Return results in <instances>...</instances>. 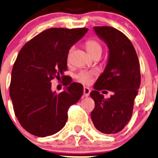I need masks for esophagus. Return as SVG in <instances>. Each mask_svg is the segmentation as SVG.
Listing matches in <instances>:
<instances>
[{
    "label": "esophagus",
    "instance_id": "esophagus-1",
    "mask_svg": "<svg viewBox=\"0 0 158 158\" xmlns=\"http://www.w3.org/2000/svg\"><path fill=\"white\" fill-rule=\"evenodd\" d=\"M91 90L88 87H84L83 89V95L85 97H88L90 94Z\"/></svg>",
    "mask_w": 158,
    "mask_h": 158
}]
</instances>
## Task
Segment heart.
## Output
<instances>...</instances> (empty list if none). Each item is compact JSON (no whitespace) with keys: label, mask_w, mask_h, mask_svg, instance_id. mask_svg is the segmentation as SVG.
I'll use <instances>...</instances> for the list:
<instances>
[{"label":"heart","mask_w":158,"mask_h":158,"mask_svg":"<svg viewBox=\"0 0 158 158\" xmlns=\"http://www.w3.org/2000/svg\"><path fill=\"white\" fill-rule=\"evenodd\" d=\"M85 48L90 55H92V54L97 52L101 53V50H102L101 49V44H99L97 41H95V40H89L88 41H86ZM70 52L71 50L69 52V56ZM69 56H68V57H69ZM92 76L93 73H92L86 72V71H82V72L79 73L76 75V77L79 82H82V83L84 84H89L92 82Z\"/></svg>","instance_id":"obj_1"}]
</instances>
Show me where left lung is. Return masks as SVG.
<instances>
[{"label": "left lung", "instance_id": "obj_1", "mask_svg": "<svg viewBox=\"0 0 158 158\" xmlns=\"http://www.w3.org/2000/svg\"><path fill=\"white\" fill-rule=\"evenodd\" d=\"M94 31L108 48V59L91 92L94 109L91 118L98 130L104 134L120 132L130 120L134 100L140 87V65L135 50L127 36L110 26H94ZM103 89L114 94L104 99L99 93Z\"/></svg>", "mask_w": 158, "mask_h": 158}]
</instances>
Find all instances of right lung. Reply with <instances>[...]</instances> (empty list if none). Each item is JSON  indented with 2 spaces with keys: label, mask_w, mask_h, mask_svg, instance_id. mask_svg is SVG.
Wrapping results in <instances>:
<instances>
[{
  "label": "right lung",
  "mask_w": 158,
  "mask_h": 158,
  "mask_svg": "<svg viewBox=\"0 0 158 158\" xmlns=\"http://www.w3.org/2000/svg\"><path fill=\"white\" fill-rule=\"evenodd\" d=\"M87 28H51L31 39L13 64L10 95L19 123L39 137L52 135L65 126L67 110L82 97L83 86L67 79L64 92L51 90L53 79L66 80L69 49Z\"/></svg>",
  "instance_id": "obj_1"
}]
</instances>
